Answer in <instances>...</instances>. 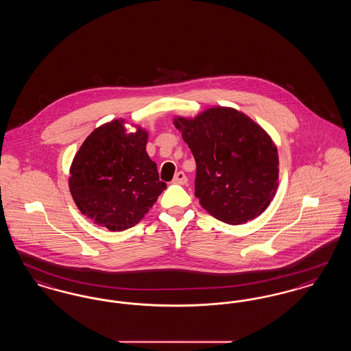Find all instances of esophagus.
I'll return each instance as SVG.
<instances>
[{
  "label": "esophagus",
  "instance_id": "obj_1",
  "mask_svg": "<svg viewBox=\"0 0 351 351\" xmlns=\"http://www.w3.org/2000/svg\"><path fill=\"white\" fill-rule=\"evenodd\" d=\"M188 182V179H186V176H185V173L182 172V171H179L176 175H175V178H173V180H172V183L175 184H185Z\"/></svg>",
  "mask_w": 351,
  "mask_h": 351
}]
</instances>
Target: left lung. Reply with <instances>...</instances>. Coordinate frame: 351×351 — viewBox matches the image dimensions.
Returning <instances> with one entry per match:
<instances>
[{"label":"left lung","instance_id":"obj_1","mask_svg":"<svg viewBox=\"0 0 351 351\" xmlns=\"http://www.w3.org/2000/svg\"><path fill=\"white\" fill-rule=\"evenodd\" d=\"M173 125L195 156V195L209 215L242 225L267 209L279 184V156L262 126L229 106L176 116Z\"/></svg>","mask_w":351,"mask_h":351}]
</instances>
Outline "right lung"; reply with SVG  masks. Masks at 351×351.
Wrapping results in <instances>:
<instances>
[{
	"mask_svg": "<svg viewBox=\"0 0 351 351\" xmlns=\"http://www.w3.org/2000/svg\"><path fill=\"white\" fill-rule=\"evenodd\" d=\"M149 133H129L125 119L95 129L69 168V192L79 210L96 225L121 232L136 225L167 188L146 151Z\"/></svg>",
	"mask_w": 351,
	"mask_h": 351,
	"instance_id": "right-lung-1",
	"label": "right lung"
}]
</instances>
